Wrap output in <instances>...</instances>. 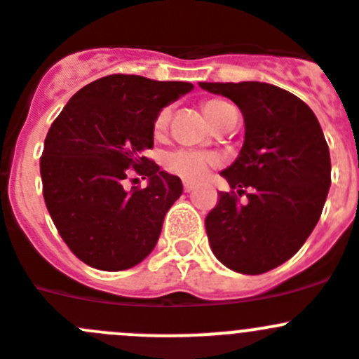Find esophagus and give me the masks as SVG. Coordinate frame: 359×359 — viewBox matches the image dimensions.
Wrapping results in <instances>:
<instances>
[{
  "instance_id": "1",
  "label": "esophagus",
  "mask_w": 359,
  "mask_h": 359,
  "mask_svg": "<svg viewBox=\"0 0 359 359\" xmlns=\"http://www.w3.org/2000/svg\"><path fill=\"white\" fill-rule=\"evenodd\" d=\"M183 190H185L187 194L192 192V190H194V185H192V183H183Z\"/></svg>"
}]
</instances>
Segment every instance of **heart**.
I'll list each match as a JSON object with an SVG mask.
<instances>
[{
	"label": "heart",
	"instance_id": "obj_1",
	"mask_svg": "<svg viewBox=\"0 0 359 359\" xmlns=\"http://www.w3.org/2000/svg\"><path fill=\"white\" fill-rule=\"evenodd\" d=\"M231 107L229 103L222 100H208L203 104V110H205L206 117L212 121L213 124H219V121L222 119V115L226 114V110ZM170 123V108L165 107L158 111L156 117H154L153 123V131L154 135H163L169 128ZM219 163V156L215 153H210V151H201V149H189V147H180V149L169 151V153L163 154L162 165L172 176L180 177L187 183H196L199 180L206 176L210 169L213 165Z\"/></svg>",
	"mask_w": 359,
	"mask_h": 359
}]
</instances>
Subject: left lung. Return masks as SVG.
<instances>
[{
    "label": "left lung",
    "mask_w": 359,
    "mask_h": 359,
    "mask_svg": "<svg viewBox=\"0 0 359 359\" xmlns=\"http://www.w3.org/2000/svg\"><path fill=\"white\" fill-rule=\"evenodd\" d=\"M240 108L245 140L222 170L220 192L205 226L213 255L240 274H263L290 259L317 226L331 185L330 147L304 101L271 83H199ZM245 193L248 203L240 205Z\"/></svg>",
    "instance_id": "left-lung-1"
}]
</instances>
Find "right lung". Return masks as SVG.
Returning <instances> with one entry per match:
<instances>
[{"label": "right lung", "mask_w": 359, "mask_h": 359, "mask_svg": "<svg viewBox=\"0 0 359 359\" xmlns=\"http://www.w3.org/2000/svg\"><path fill=\"white\" fill-rule=\"evenodd\" d=\"M192 88L110 74L80 88L53 121L41 156L42 194L67 248L90 267L126 271L156 245L183 185L146 151L158 111ZM130 173L147 177V189L124 191Z\"/></svg>", "instance_id": "add662e5"}]
</instances>
